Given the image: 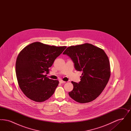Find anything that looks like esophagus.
I'll return each mask as SVG.
<instances>
[{
	"mask_svg": "<svg viewBox=\"0 0 131 131\" xmlns=\"http://www.w3.org/2000/svg\"><path fill=\"white\" fill-rule=\"evenodd\" d=\"M59 82L61 83H65L66 81H63L62 80H60L59 81Z\"/></svg>",
	"mask_w": 131,
	"mask_h": 131,
	"instance_id": "esophagus-1",
	"label": "esophagus"
}]
</instances>
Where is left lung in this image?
Returning <instances> with one entry per match:
<instances>
[{"mask_svg": "<svg viewBox=\"0 0 131 131\" xmlns=\"http://www.w3.org/2000/svg\"><path fill=\"white\" fill-rule=\"evenodd\" d=\"M75 63V69L82 71L79 83L74 81L69 96L80 103L96 99L106 87L111 76L108 58L104 50L88 43L68 47L63 53Z\"/></svg>", "mask_w": 131, "mask_h": 131, "instance_id": "obj_1", "label": "left lung"}]
</instances>
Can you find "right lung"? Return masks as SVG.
Returning <instances> with one entry per match:
<instances>
[{"label": "right lung", "mask_w": 131, "mask_h": 131, "mask_svg": "<svg viewBox=\"0 0 131 131\" xmlns=\"http://www.w3.org/2000/svg\"><path fill=\"white\" fill-rule=\"evenodd\" d=\"M66 48L34 42L20 51L16 60V73L19 87L27 98L42 102L54 93L59 81L45 74L49 73V68Z\"/></svg>", "instance_id": "add662e5"}]
</instances>
